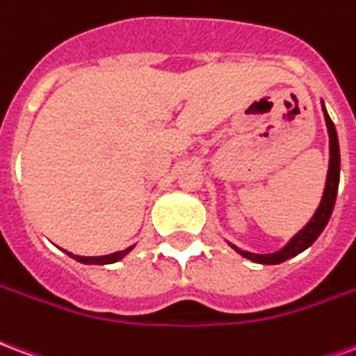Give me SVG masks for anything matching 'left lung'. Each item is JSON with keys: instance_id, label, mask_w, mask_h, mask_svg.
Returning a JSON list of instances; mask_svg holds the SVG:
<instances>
[{"instance_id": "left-lung-1", "label": "left lung", "mask_w": 356, "mask_h": 356, "mask_svg": "<svg viewBox=\"0 0 356 356\" xmlns=\"http://www.w3.org/2000/svg\"><path fill=\"white\" fill-rule=\"evenodd\" d=\"M322 112H324V120H326V127H328V137H330V162H328V175H326V186H324V193H322V200L318 204V208L314 211V216L311 217V221L301 229V231L291 236L288 240V244L280 248L275 254H252L246 250H240L238 246H234L229 242V246L238 252L242 257H246L250 261L261 263V265H278V263L291 259L298 254H301L303 250L313 244L314 240L321 236V232L324 231V227L328 225L330 216H332V209L336 204L337 196V186H339V140H337V131L334 122L330 120L326 106L322 102Z\"/></svg>"}]
</instances>
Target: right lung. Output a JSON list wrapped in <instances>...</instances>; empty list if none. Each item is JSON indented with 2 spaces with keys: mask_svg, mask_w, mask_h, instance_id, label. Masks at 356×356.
Wrapping results in <instances>:
<instances>
[{
  "mask_svg": "<svg viewBox=\"0 0 356 356\" xmlns=\"http://www.w3.org/2000/svg\"><path fill=\"white\" fill-rule=\"evenodd\" d=\"M135 246H129L127 250H122V252H114V254H108V255H101V257H83V255H74L70 252H66V254L70 255L72 259L80 263H86V265H110V263H116L120 259H124L125 255L131 252Z\"/></svg>",
  "mask_w": 356,
  "mask_h": 356,
  "instance_id": "1",
  "label": "right lung"
}]
</instances>
